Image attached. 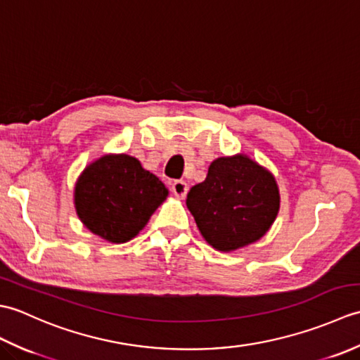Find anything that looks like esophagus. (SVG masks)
<instances>
[{"label": "esophagus", "instance_id": "1", "mask_svg": "<svg viewBox=\"0 0 360 360\" xmlns=\"http://www.w3.org/2000/svg\"><path fill=\"white\" fill-rule=\"evenodd\" d=\"M172 190H173V193L178 196V198H186V195L188 192V186H187V182L178 179V181H174L173 184H172Z\"/></svg>", "mask_w": 360, "mask_h": 360}]
</instances>
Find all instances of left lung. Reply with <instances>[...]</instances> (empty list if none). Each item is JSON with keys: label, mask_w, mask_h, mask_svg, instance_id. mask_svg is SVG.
<instances>
[{"label": "left lung", "mask_w": 360, "mask_h": 360, "mask_svg": "<svg viewBox=\"0 0 360 360\" xmlns=\"http://www.w3.org/2000/svg\"><path fill=\"white\" fill-rule=\"evenodd\" d=\"M200 232L210 246L231 252L269 231L280 209L274 176L248 156L218 158L207 178L187 195Z\"/></svg>", "instance_id": "1"}]
</instances>
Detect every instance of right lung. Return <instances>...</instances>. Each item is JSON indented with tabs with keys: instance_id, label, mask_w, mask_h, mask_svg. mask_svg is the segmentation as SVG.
Segmentation results:
<instances>
[{
	"instance_id": "add662e5",
	"label": "right lung",
	"mask_w": 360,
	"mask_h": 360,
	"mask_svg": "<svg viewBox=\"0 0 360 360\" xmlns=\"http://www.w3.org/2000/svg\"><path fill=\"white\" fill-rule=\"evenodd\" d=\"M168 192L158 176L128 155L103 156L75 184V209L91 232L125 243L142 231Z\"/></svg>"
}]
</instances>
